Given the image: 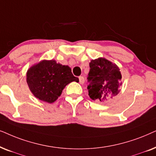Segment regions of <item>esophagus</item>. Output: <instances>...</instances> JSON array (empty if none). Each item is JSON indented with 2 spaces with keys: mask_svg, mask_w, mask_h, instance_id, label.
I'll use <instances>...</instances> for the list:
<instances>
[{
  "mask_svg": "<svg viewBox=\"0 0 156 156\" xmlns=\"http://www.w3.org/2000/svg\"><path fill=\"white\" fill-rule=\"evenodd\" d=\"M79 82L80 84H83L84 82H85V79L84 78L83 76H80L79 77Z\"/></svg>",
  "mask_w": 156,
  "mask_h": 156,
  "instance_id": "obj_1",
  "label": "esophagus"
}]
</instances>
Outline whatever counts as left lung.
I'll list each match as a JSON object with an SVG mask.
<instances>
[{"label": "left lung", "mask_w": 156, "mask_h": 156, "mask_svg": "<svg viewBox=\"0 0 156 156\" xmlns=\"http://www.w3.org/2000/svg\"><path fill=\"white\" fill-rule=\"evenodd\" d=\"M88 95L93 101L106 102L120 92L122 85L120 68L115 63L104 58L92 60L89 63Z\"/></svg>", "instance_id": "left-lung-1"}]
</instances>
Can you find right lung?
Wrapping results in <instances>:
<instances>
[{
  "label": "right lung",
  "instance_id": "right-lung-1",
  "mask_svg": "<svg viewBox=\"0 0 156 156\" xmlns=\"http://www.w3.org/2000/svg\"><path fill=\"white\" fill-rule=\"evenodd\" d=\"M29 89L36 98L44 102H55L64 88L73 81H79L68 66L57 63L55 60H43L34 64L26 73Z\"/></svg>",
  "mask_w": 156,
  "mask_h": 156
}]
</instances>
